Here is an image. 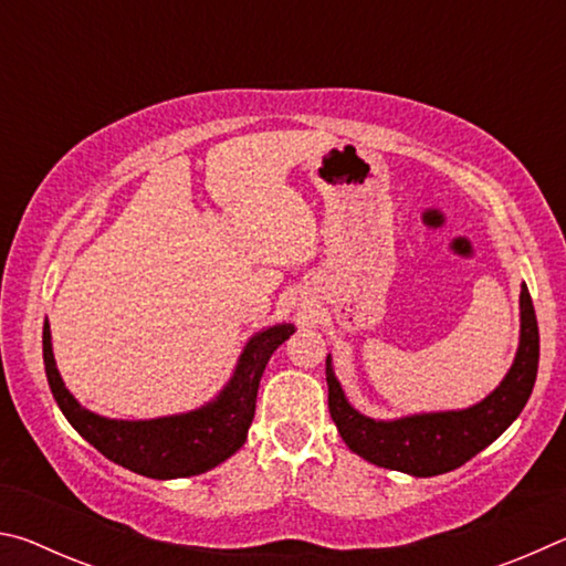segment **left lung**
Segmentation results:
<instances>
[{"label":"left lung","instance_id":"left-lung-1","mask_svg":"<svg viewBox=\"0 0 566 566\" xmlns=\"http://www.w3.org/2000/svg\"><path fill=\"white\" fill-rule=\"evenodd\" d=\"M539 367V327L530 290L520 294V347L500 387L467 409L421 411L397 419H371L349 405L327 354L329 415L354 454L411 476H437L462 467L490 447L530 399Z\"/></svg>","mask_w":566,"mask_h":566}]
</instances>
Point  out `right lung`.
Segmentation results:
<instances>
[{
	"instance_id": "right-lung-1",
	"label": "right lung",
	"mask_w": 566,
	"mask_h": 566,
	"mask_svg": "<svg viewBox=\"0 0 566 566\" xmlns=\"http://www.w3.org/2000/svg\"><path fill=\"white\" fill-rule=\"evenodd\" d=\"M294 324H274L249 337L227 385L207 405L157 419H109L82 407L66 389L52 352L50 322H44L42 352L46 381L66 421L87 442L129 472L149 479L205 474L247 442L256 389L274 349L294 334Z\"/></svg>"
}]
</instances>
